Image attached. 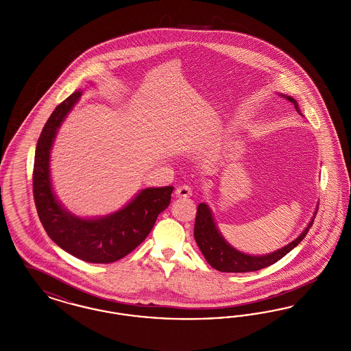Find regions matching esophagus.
<instances>
[{
    "label": "esophagus",
    "instance_id": "34e87169",
    "mask_svg": "<svg viewBox=\"0 0 351 351\" xmlns=\"http://www.w3.org/2000/svg\"><path fill=\"white\" fill-rule=\"evenodd\" d=\"M175 195H176L178 199H186V197H191V196H192V189H191V186H188V185H182V186L176 188Z\"/></svg>",
    "mask_w": 351,
    "mask_h": 351
}]
</instances>
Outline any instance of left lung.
I'll list each match as a JSON object with an SVG mask.
<instances>
[{
  "label": "left lung",
  "mask_w": 351,
  "mask_h": 351,
  "mask_svg": "<svg viewBox=\"0 0 351 351\" xmlns=\"http://www.w3.org/2000/svg\"><path fill=\"white\" fill-rule=\"evenodd\" d=\"M280 97L292 102L296 108V110L301 114L298 101L291 96H285L283 93H279ZM318 205L316 206V212L313 217L311 218L306 228L301 232L300 235L285 245L279 250L272 251L265 255H250L246 252L237 250L233 247L218 230L217 223L213 217V213L208 204L201 202L197 208L196 221H195V239L199 246L204 258L206 262L213 268L221 272H250L258 271L262 268L268 267L278 261H280L284 255H287L291 250H293L301 241L305 238V235L309 232L315 217L317 215Z\"/></svg>",
  "instance_id": "1"
}]
</instances>
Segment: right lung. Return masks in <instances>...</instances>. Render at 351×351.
I'll return each mask as SVG.
<instances>
[{"label":"right lung","instance_id":"obj_1","mask_svg":"<svg viewBox=\"0 0 351 351\" xmlns=\"http://www.w3.org/2000/svg\"><path fill=\"white\" fill-rule=\"evenodd\" d=\"M82 95L83 90H76L58 105L40 133L34 159V200L46 233L60 249L89 263H112L146 239L158 216L167 209L173 186L142 189L123 208L102 217H79L67 210L53 193L51 149Z\"/></svg>","mask_w":351,"mask_h":351}]
</instances>
